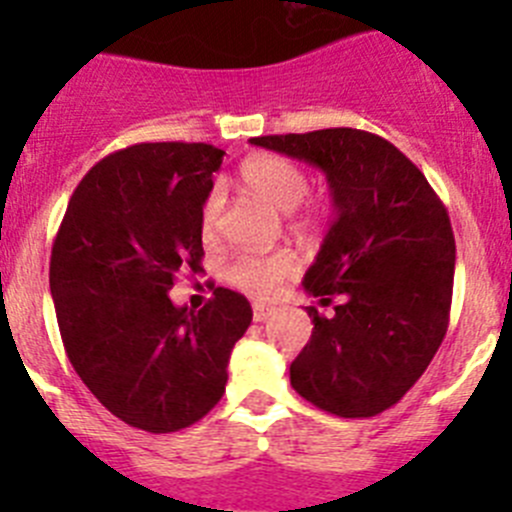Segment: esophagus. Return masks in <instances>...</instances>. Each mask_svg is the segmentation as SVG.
I'll return each instance as SVG.
<instances>
[{
    "instance_id": "obj_1",
    "label": "esophagus",
    "mask_w": 512,
    "mask_h": 512,
    "mask_svg": "<svg viewBox=\"0 0 512 512\" xmlns=\"http://www.w3.org/2000/svg\"><path fill=\"white\" fill-rule=\"evenodd\" d=\"M269 315H271V307L261 305V302H256V305H253V320H256V323H264Z\"/></svg>"
}]
</instances>
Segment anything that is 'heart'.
I'll return each instance as SVG.
<instances>
[{"label":"heart","mask_w":512,"mask_h":512,"mask_svg":"<svg viewBox=\"0 0 512 512\" xmlns=\"http://www.w3.org/2000/svg\"><path fill=\"white\" fill-rule=\"evenodd\" d=\"M238 176H241L243 187L248 192H253L256 197L284 212L295 210L305 200L307 187H310L305 169L295 161H289V158L277 156V153H256V156L246 158ZM223 205V189H210V194H207L200 207V233L205 241H215L217 233H220ZM325 210H328L325 202H312L307 207V215L318 217L325 215ZM297 269H300V261L287 248L269 253H238L225 266V279L241 292H246V295L256 297V300H269V297L277 295L279 287Z\"/></svg>","instance_id":"1"}]
</instances>
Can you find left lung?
Returning a JSON list of instances; mask_svg holds the SVG:
<instances>
[{
  "mask_svg": "<svg viewBox=\"0 0 512 512\" xmlns=\"http://www.w3.org/2000/svg\"><path fill=\"white\" fill-rule=\"evenodd\" d=\"M253 146L318 166L336 217L305 274L333 305L289 366L297 395L338 418H372L420 379L449 328L456 246L449 212L390 140L354 128L261 135Z\"/></svg>",
  "mask_w": 512,
  "mask_h": 512,
  "instance_id": "1",
  "label": "left lung"
}]
</instances>
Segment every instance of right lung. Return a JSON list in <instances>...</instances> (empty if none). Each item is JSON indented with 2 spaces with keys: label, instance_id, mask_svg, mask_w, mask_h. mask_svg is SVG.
<instances>
[{
  "label": "right lung",
  "instance_id": "add662e5",
  "mask_svg": "<svg viewBox=\"0 0 512 512\" xmlns=\"http://www.w3.org/2000/svg\"><path fill=\"white\" fill-rule=\"evenodd\" d=\"M225 151L138 143L102 158L71 194L51 251V295L71 366L122 423L182 431L215 408L251 305L217 287L176 307V274L202 271L200 207Z\"/></svg>",
  "mask_w": 512,
  "mask_h": 512
}]
</instances>
